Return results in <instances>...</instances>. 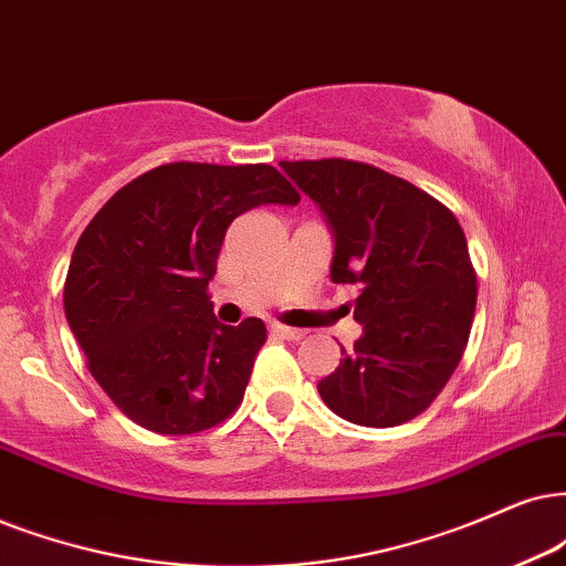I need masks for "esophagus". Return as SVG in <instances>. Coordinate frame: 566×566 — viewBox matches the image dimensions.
Instances as JSON below:
<instances>
[{
	"label": "esophagus",
	"mask_w": 566,
	"mask_h": 566,
	"mask_svg": "<svg viewBox=\"0 0 566 566\" xmlns=\"http://www.w3.org/2000/svg\"><path fill=\"white\" fill-rule=\"evenodd\" d=\"M271 328V334H276V336H282V339H303L305 336V328H295V326H284V324H271L269 326Z\"/></svg>",
	"instance_id": "1"
}]
</instances>
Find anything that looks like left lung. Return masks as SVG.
Returning <instances> with one entry per match:
<instances>
[{
	"mask_svg": "<svg viewBox=\"0 0 566 566\" xmlns=\"http://www.w3.org/2000/svg\"><path fill=\"white\" fill-rule=\"evenodd\" d=\"M282 169L332 227V282L360 292L353 305L363 336L321 378V399L368 428L418 418L460 366L475 316V269L460 221L370 164L282 161Z\"/></svg>",
	"mask_w": 566,
	"mask_h": 566,
	"instance_id": "8db88e82",
	"label": "left lung"
}]
</instances>
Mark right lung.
I'll list each match as a JSON object with an SVG mask.
<instances>
[{
  "mask_svg": "<svg viewBox=\"0 0 566 566\" xmlns=\"http://www.w3.org/2000/svg\"><path fill=\"white\" fill-rule=\"evenodd\" d=\"M300 192L269 164L175 161L135 177L77 240L64 316L88 370L133 423L188 436L238 410L266 324L224 326L209 282L227 227Z\"/></svg>",
  "mask_w": 566,
  "mask_h": 566,
  "instance_id": "right-lung-1",
  "label": "right lung"
}]
</instances>
